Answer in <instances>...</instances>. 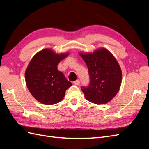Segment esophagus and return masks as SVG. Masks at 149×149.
<instances>
[{"mask_svg":"<svg viewBox=\"0 0 149 149\" xmlns=\"http://www.w3.org/2000/svg\"><path fill=\"white\" fill-rule=\"evenodd\" d=\"M73 83H74V85H79V83H80V81H79V79H78V80L75 81H74V82H73Z\"/></svg>","mask_w":149,"mask_h":149,"instance_id":"obj_1","label":"esophagus"}]
</instances>
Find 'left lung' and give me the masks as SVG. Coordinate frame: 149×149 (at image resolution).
Returning <instances> with one entry per match:
<instances>
[{"mask_svg": "<svg viewBox=\"0 0 149 149\" xmlns=\"http://www.w3.org/2000/svg\"><path fill=\"white\" fill-rule=\"evenodd\" d=\"M79 54L88 66L90 77L88 86L81 88L86 99L96 104L109 102L118 93L122 82V71L118 61L104 48Z\"/></svg>", "mask_w": 149, "mask_h": 149, "instance_id": "1", "label": "left lung"}]
</instances>
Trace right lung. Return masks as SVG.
Returning a JSON list of instances; mask_svg holds the SVG:
<instances>
[{"label":"right lung","instance_id":"add662e5","mask_svg":"<svg viewBox=\"0 0 149 149\" xmlns=\"http://www.w3.org/2000/svg\"><path fill=\"white\" fill-rule=\"evenodd\" d=\"M69 53L58 54L52 49L45 48L37 53L30 61L25 73L29 91L38 102L53 105L63 99L72 83L58 70V63Z\"/></svg>","mask_w":149,"mask_h":149}]
</instances>
